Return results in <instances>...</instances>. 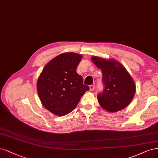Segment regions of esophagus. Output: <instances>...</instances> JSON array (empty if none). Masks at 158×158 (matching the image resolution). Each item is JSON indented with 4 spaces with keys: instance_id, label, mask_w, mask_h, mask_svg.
<instances>
[{
    "instance_id": "esophagus-1",
    "label": "esophagus",
    "mask_w": 158,
    "mask_h": 158,
    "mask_svg": "<svg viewBox=\"0 0 158 158\" xmlns=\"http://www.w3.org/2000/svg\"><path fill=\"white\" fill-rule=\"evenodd\" d=\"M94 85H91L90 86H89V90L90 91H94Z\"/></svg>"
}]
</instances>
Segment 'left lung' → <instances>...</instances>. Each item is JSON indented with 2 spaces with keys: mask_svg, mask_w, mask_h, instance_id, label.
Segmentation results:
<instances>
[{
  "mask_svg": "<svg viewBox=\"0 0 158 158\" xmlns=\"http://www.w3.org/2000/svg\"><path fill=\"white\" fill-rule=\"evenodd\" d=\"M97 67L101 69L105 88L97 95L101 106L105 110L115 112L123 109L131 102L136 87L131 75L123 65L114 59L91 57Z\"/></svg>",
  "mask_w": 158,
  "mask_h": 158,
  "instance_id": "1",
  "label": "left lung"
}]
</instances>
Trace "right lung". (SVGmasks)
Listing matches in <instances>:
<instances>
[{"instance_id":"1","label":"right lung","mask_w":158,"mask_h":158,"mask_svg":"<svg viewBox=\"0 0 158 158\" xmlns=\"http://www.w3.org/2000/svg\"><path fill=\"white\" fill-rule=\"evenodd\" d=\"M80 54L63 53L48 62L37 81V91L42 105L57 116L72 112L85 92L81 76L77 73Z\"/></svg>"}]
</instances>
